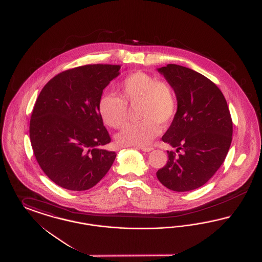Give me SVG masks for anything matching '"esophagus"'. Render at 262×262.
<instances>
[{"mask_svg": "<svg viewBox=\"0 0 262 262\" xmlns=\"http://www.w3.org/2000/svg\"><path fill=\"white\" fill-rule=\"evenodd\" d=\"M139 148L142 151H145V152H149V151L153 149V147H151V146H140Z\"/></svg>", "mask_w": 262, "mask_h": 262, "instance_id": "34e87169", "label": "esophagus"}]
</instances>
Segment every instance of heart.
<instances>
[{
  "label": "heart",
  "instance_id": "1",
  "mask_svg": "<svg viewBox=\"0 0 262 262\" xmlns=\"http://www.w3.org/2000/svg\"><path fill=\"white\" fill-rule=\"evenodd\" d=\"M118 90L120 96L105 93L100 97L98 111L106 125L120 128L127 119V105L137 106L139 121L125 125L116 136V141L121 146L149 144L159 134L158 125L170 124L178 110L174 85L145 72L126 75Z\"/></svg>",
  "mask_w": 262,
  "mask_h": 262
}]
</instances>
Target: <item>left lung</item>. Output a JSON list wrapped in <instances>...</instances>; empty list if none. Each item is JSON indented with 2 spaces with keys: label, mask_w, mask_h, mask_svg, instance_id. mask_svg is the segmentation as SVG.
<instances>
[{
  "label": "left lung",
  "mask_w": 262,
  "mask_h": 262,
  "mask_svg": "<svg viewBox=\"0 0 262 262\" xmlns=\"http://www.w3.org/2000/svg\"><path fill=\"white\" fill-rule=\"evenodd\" d=\"M158 72L174 85L178 96V110L162 140L178 154L168 151L169 160L156 176L169 189L193 190L206 184L225 161L233 135L231 114L223 93L206 76L174 63Z\"/></svg>",
  "instance_id": "8db88e82"
}]
</instances>
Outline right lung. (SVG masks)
<instances>
[{
    "label": "right lung",
    "instance_id": "1",
    "mask_svg": "<svg viewBox=\"0 0 262 262\" xmlns=\"http://www.w3.org/2000/svg\"><path fill=\"white\" fill-rule=\"evenodd\" d=\"M120 64H85L55 75L42 88L29 125L40 168L59 187L86 190L110 170L115 151L98 111L103 89L120 75Z\"/></svg>",
    "mask_w": 262,
    "mask_h": 262
}]
</instances>
